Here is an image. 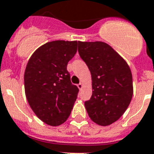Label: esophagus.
Segmentation results:
<instances>
[{
    "mask_svg": "<svg viewBox=\"0 0 154 154\" xmlns=\"http://www.w3.org/2000/svg\"><path fill=\"white\" fill-rule=\"evenodd\" d=\"M77 88H78L80 90H81V89H82V88H83L82 83H80V84H78V85H77Z\"/></svg>",
    "mask_w": 154,
    "mask_h": 154,
    "instance_id": "34e87169",
    "label": "esophagus"
}]
</instances>
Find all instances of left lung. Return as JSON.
I'll return each instance as SVG.
<instances>
[{"label": "left lung", "mask_w": 154, "mask_h": 154, "mask_svg": "<svg viewBox=\"0 0 154 154\" xmlns=\"http://www.w3.org/2000/svg\"><path fill=\"white\" fill-rule=\"evenodd\" d=\"M78 53L91 74L92 95L85 105L96 124L117 121L133 97V76L122 57L103 42H78Z\"/></svg>", "instance_id": "8db88e82"}]
</instances>
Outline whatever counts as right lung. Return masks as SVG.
I'll list each match as a JSON object with an SVG mask.
<instances>
[{"mask_svg": "<svg viewBox=\"0 0 154 154\" xmlns=\"http://www.w3.org/2000/svg\"><path fill=\"white\" fill-rule=\"evenodd\" d=\"M77 41L57 40L40 46L25 68V91L31 109L47 125L66 122L79 89L72 85L67 63L77 53Z\"/></svg>", "mask_w": 154, "mask_h": 154, "instance_id": "add662e5", "label": "right lung"}]
</instances>
